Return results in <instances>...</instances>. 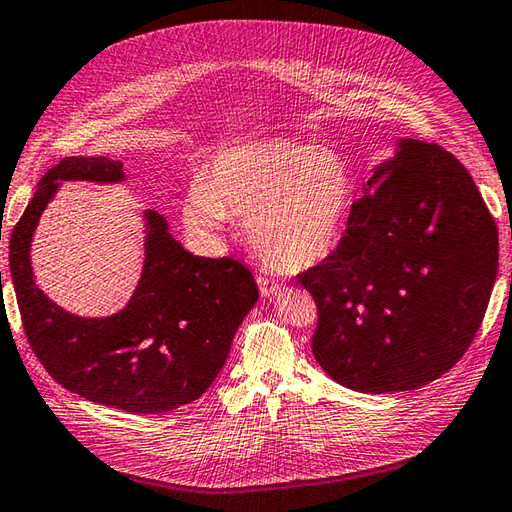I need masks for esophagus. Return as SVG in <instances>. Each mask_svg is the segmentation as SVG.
Returning <instances> with one entry per match:
<instances>
[{
    "label": "esophagus",
    "mask_w": 512,
    "mask_h": 512,
    "mask_svg": "<svg viewBox=\"0 0 512 512\" xmlns=\"http://www.w3.org/2000/svg\"><path fill=\"white\" fill-rule=\"evenodd\" d=\"M257 285H259V292L264 299H270V296H277L281 292V285L277 281L266 279V277H257Z\"/></svg>",
    "instance_id": "34e87169"
}]
</instances>
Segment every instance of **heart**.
I'll return each instance as SVG.
<instances>
[{
  "label": "heart",
  "instance_id": "obj_1",
  "mask_svg": "<svg viewBox=\"0 0 512 512\" xmlns=\"http://www.w3.org/2000/svg\"><path fill=\"white\" fill-rule=\"evenodd\" d=\"M355 178L338 152L288 137L220 148L189 185L183 220L211 237L231 216L246 218L248 240L277 270L299 272L336 251L353 209Z\"/></svg>",
  "mask_w": 512,
  "mask_h": 512
}]
</instances>
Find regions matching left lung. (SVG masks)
Returning a JSON list of instances; mask_svg holds the SVG:
<instances>
[{"label": "left lung", "instance_id": "8db88e82", "mask_svg": "<svg viewBox=\"0 0 512 512\" xmlns=\"http://www.w3.org/2000/svg\"><path fill=\"white\" fill-rule=\"evenodd\" d=\"M497 251L465 165L436 144L397 139L353 202L336 251L299 275L318 307L316 362L368 395L434 382L480 329Z\"/></svg>", "mask_w": 512, "mask_h": 512}]
</instances>
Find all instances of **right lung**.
Segmentation results:
<instances>
[{
  "label": "right lung",
  "instance_id": "add662e5",
  "mask_svg": "<svg viewBox=\"0 0 512 512\" xmlns=\"http://www.w3.org/2000/svg\"><path fill=\"white\" fill-rule=\"evenodd\" d=\"M65 181L120 185L124 163L65 157L47 170L10 235V277L30 347L63 388L133 414L192 403L222 371L237 327L259 299L240 261L185 251L161 213L144 211V268L126 307L104 318L65 312L30 261L34 231Z\"/></svg>",
  "mask_w": 512,
  "mask_h": 512
}]
</instances>
